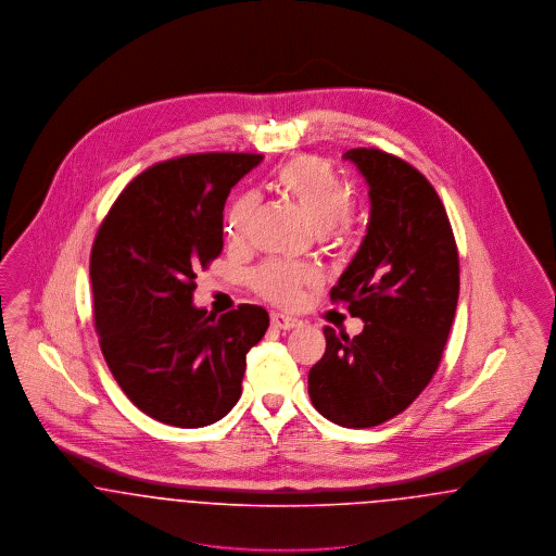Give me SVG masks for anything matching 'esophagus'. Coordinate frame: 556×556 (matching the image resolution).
I'll return each mask as SVG.
<instances>
[{
  "instance_id": "obj_1",
  "label": "esophagus",
  "mask_w": 556,
  "mask_h": 556,
  "mask_svg": "<svg viewBox=\"0 0 556 556\" xmlns=\"http://www.w3.org/2000/svg\"><path fill=\"white\" fill-rule=\"evenodd\" d=\"M298 318L288 317V315H279V313H273L270 315V325L275 327V329H283V331H288V329H293V327H298Z\"/></svg>"
}]
</instances>
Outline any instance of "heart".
Returning a JSON list of instances; mask_svg holds the SVG:
<instances>
[{
  "mask_svg": "<svg viewBox=\"0 0 556 556\" xmlns=\"http://www.w3.org/2000/svg\"><path fill=\"white\" fill-rule=\"evenodd\" d=\"M275 184L302 208L329 243L345 245L352 239L356 218L350 208V187L329 160L318 156L290 160L279 168ZM256 211L258 195L254 191H245L231 202L225 214V233L229 239H248ZM317 281L315 268L286 261H270L250 275L254 291L279 306H293L302 295V288L315 286Z\"/></svg>",
  "mask_w": 556,
  "mask_h": 556,
  "instance_id": "heart-1",
  "label": "heart"
}]
</instances>
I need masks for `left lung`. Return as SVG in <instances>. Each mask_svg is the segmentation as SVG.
Returning a JSON list of instances; mask_svg holds the SVG:
<instances>
[{
	"instance_id": "obj_1",
	"label": "left lung",
	"mask_w": 556,
	"mask_h": 556,
	"mask_svg": "<svg viewBox=\"0 0 556 556\" xmlns=\"http://www.w3.org/2000/svg\"><path fill=\"white\" fill-rule=\"evenodd\" d=\"M369 184L370 220L354 261L329 295L363 333L325 327L327 348L308 372L318 413L365 429L406 410L440 367L458 302V248L433 186L377 148L344 154Z\"/></svg>"
}]
</instances>
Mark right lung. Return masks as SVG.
<instances>
[{"mask_svg":"<svg viewBox=\"0 0 556 556\" xmlns=\"http://www.w3.org/2000/svg\"><path fill=\"white\" fill-rule=\"evenodd\" d=\"M261 160L208 152L152 164L121 191L93 239V318L108 369L160 424L223 419L241 396L245 354L268 329L263 306L216 317L191 304L195 273L223 252L227 195Z\"/></svg>","mask_w":556,"mask_h":556,"instance_id":"add662e5","label":"right lung"}]
</instances>
